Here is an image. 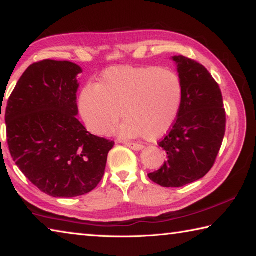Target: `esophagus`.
<instances>
[{
	"label": "esophagus",
	"mask_w": 256,
	"mask_h": 256,
	"mask_svg": "<svg viewBox=\"0 0 256 256\" xmlns=\"http://www.w3.org/2000/svg\"><path fill=\"white\" fill-rule=\"evenodd\" d=\"M124 146H128V148H131L132 150H136V151H140L144 149V146L141 144H133V142H128V141H120Z\"/></svg>",
	"instance_id": "obj_1"
}]
</instances>
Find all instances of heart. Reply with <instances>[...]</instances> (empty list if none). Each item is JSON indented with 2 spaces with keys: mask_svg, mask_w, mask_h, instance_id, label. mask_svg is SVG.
<instances>
[{
  "mask_svg": "<svg viewBox=\"0 0 256 256\" xmlns=\"http://www.w3.org/2000/svg\"><path fill=\"white\" fill-rule=\"evenodd\" d=\"M182 102L178 76L156 66L108 68L96 86H86L79 98L80 112L94 134L105 136L120 120L125 138L154 141L172 126Z\"/></svg>",
  "mask_w": 256,
  "mask_h": 256,
  "instance_id": "1",
  "label": "heart"
}]
</instances>
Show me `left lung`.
I'll return each instance as SVG.
<instances>
[{"mask_svg":"<svg viewBox=\"0 0 256 256\" xmlns=\"http://www.w3.org/2000/svg\"><path fill=\"white\" fill-rule=\"evenodd\" d=\"M182 84V102L172 128L159 146L167 160L149 178L164 188H182L206 176L214 166L226 131L220 88L196 60L172 56Z\"/></svg>","mask_w":256,"mask_h":256,"instance_id":"1","label":"left lung"}]
</instances>
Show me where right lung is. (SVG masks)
<instances>
[{"mask_svg":"<svg viewBox=\"0 0 256 256\" xmlns=\"http://www.w3.org/2000/svg\"><path fill=\"white\" fill-rule=\"evenodd\" d=\"M81 72L68 60L32 64L12 92L4 115L14 162L53 198L92 192L105 174L107 154L114 146V141L92 136L76 118Z\"/></svg>","mask_w":256,"mask_h":256,"instance_id":"obj_1","label":"right lung"}]
</instances>
